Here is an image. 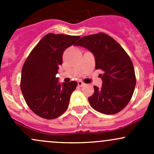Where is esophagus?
I'll use <instances>...</instances> for the list:
<instances>
[{"instance_id": "34e87169", "label": "esophagus", "mask_w": 154, "mask_h": 154, "mask_svg": "<svg viewBox=\"0 0 154 154\" xmlns=\"http://www.w3.org/2000/svg\"><path fill=\"white\" fill-rule=\"evenodd\" d=\"M77 85H78L79 87H83L85 84L84 82H82V81H78V82H77Z\"/></svg>"}]
</instances>
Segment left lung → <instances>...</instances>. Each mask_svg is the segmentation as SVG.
<instances>
[{"label":"left lung","instance_id":"obj_1","mask_svg":"<svg viewBox=\"0 0 154 154\" xmlns=\"http://www.w3.org/2000/svg\"><path fill=\"white\" fill-rule=\"evenodd\" d=\"M93 54L95 69L100 75L102 87L94 86V93L88 98L95 110L104 114H114L128 105L135 90V70L129 56L115 40L104 33L82 37L75 44Z\"/></svg>","mask_w":154,"mask_h":154}]
</instances>
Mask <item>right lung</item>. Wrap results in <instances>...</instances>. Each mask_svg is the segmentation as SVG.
I'll use <instances>...</instances> for the list:
<instances>
[{"mask_svg":"<svg viewBox=\"0 0 154 154\" xmlns=\"http://www.w3.org/2000/svg\"><path fill=\"white\" fill-rule=\"evenodd\" d=\"M79 36L49 33L37 44L24 63L21 91L26 104L40 117H59L69 106L70 97L77 86L76 81L59 82L56 75L67 48L75 45Z\"/></svg>","mask_w":154,"mask_h":154,"instance_id":"1","label":"right lung"}]
</instances>
